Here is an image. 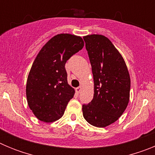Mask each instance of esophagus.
<instances>
[{
	"instance_id": "1",
	"label": "esophagus",
	"mask_w": 155,
	"mask_h": 155,
	"mask_svg": "<svg viewBox=\"0 0 155 155\" xmlns=\"http://www.w3.org/2000/svg\"><path fill=\"white\" fill-rule=\"evenodd\" d=\"M81 87H78L75 88V91H76L77 94H79L81 92Z\"/></svg>"
}]
</instances>
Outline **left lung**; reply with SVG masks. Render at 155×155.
Listing matches in <instances>:
<instances>
[{
	"mask_svg": "<svg viewBox=\"0 0 155 155\" xmlns=\"http://www.w3.org/2000/svg\"><path fill=\"white\" fill-rule=\"evenodd\" d=\"M92 70L94 97L82 105L86 121L105 127L120 118L128 105L130 78L124 58L107 37H83Z\"/></svg>",
	"mask_w": 155,
	"mask_h": 155,
	"instance_id": "obj_1",
	"label": "left lung"
}]
</instances>
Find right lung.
<instances>
[{"label": "right lung", "instance_id": "right-lung-1", "mask_svg": "<svg viewBox=\"0 0 155 155\" xmlns=\"http://www.w3.org/2000/svg\"><path fill=\"white\" fill-rule=\"evenodd\" d=\"M83 46L81 37L58 34L38 53L26 84L28 105L38 120L52 123L63 116L75 92L68 83L65 64Z\"/></svg>", "mask_w": 155, "mask_h": 155}]
</instances>
